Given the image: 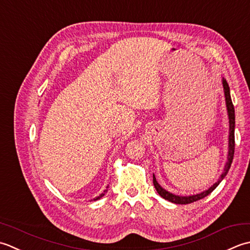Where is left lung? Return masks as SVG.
I'll list each match as a JSON object with an SVG mask.
<instances>
[{"label": "left lung", "instance_id": "left-lung-1", "mask_svg": "<svg viewBox=\"0 0 250 250\" xmlns=\"http://www.w3.org/2000/svg\"><path fill=\"white\" fill-rule=\"evenodd\" d=\"M222 84H223V89H225V95H226V101H227V108H228V114H229V121H230V136H229V154H228V162L225 167V170H223L222 175L219 178V180L213 185L212 187H210L209 189L204 191L200 194L196 195H191V196H178L175 194H171V193L167 192L166 190L163 189V188L157 183L155 177L153 175V185L155 187V189L157 191V193L165 200L169 201L171 203L175 204H190L193 202L200 201L202 198H204L205 196H207L208 194L216 189L218 187L219 183H220L223 178H225L228 174L229 169H230L232 161H233V156H234V149H235V138H234V128H235V113H234V105L232 104V99H231V95H230V88H229V85L227 83V81L223 79L222 80Z\"/></svg>", "mask_w": 250, "mask_h": 250}]
</instances>
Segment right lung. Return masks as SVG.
<instances>
[{
    "label": "right lung",
    "instance_id": "1",
    "mask_svg": "<svg viewBox=\"0 0 250 250\" xmlns=\"http://www.w3.org/2000/svg\"><path fill=\"white\" fill-rule=\"evenodd\" d=\"M105 192H106V190H105V191H104V193H101V194H100V195H99L98 197H96V198H95V201H97V200H99V198H101V197H103V196L104 195V193H105Z\"/></svg>",
    "mask_w": 250,
    "mask_h": 250
}]
</instances>
